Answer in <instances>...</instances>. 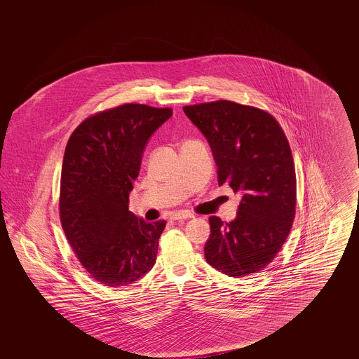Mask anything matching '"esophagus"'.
I'll list each match as a JSON object with an SVG mask.
<instances>
[{
    "label": "esophagus",
    "instance_id": "1",
    "mask_svg": "<svg viewBox=\"0 0 359 359\" xmlns=\"http://www.w3.org/2000/svg\"><path fill=\"white\" fill-rule=\"evenodd\" d=\"M188 218H192V214L186 212V211H177L171 215L172 221H180V219H188Z\"/></svg>",
    "mask_w": 359,
    "mask_h": 359
}]
</instances>
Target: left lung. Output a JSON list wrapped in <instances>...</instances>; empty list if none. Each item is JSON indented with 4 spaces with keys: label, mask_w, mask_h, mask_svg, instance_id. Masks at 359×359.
<instances>
[{
    "label": "left lung",
    "mask_w": 359,
    "mask_h": 359,
    "mask_svg": "<svg viewBox=\"0 0 359 359\" xmlns=\"http://www.w3.org/2000/svg\"><path fill=\"white\" fill-rule=\"evenodd\" d=\"M205 135L219 186L242 195L237 218L210 217L205 261L230 277L266 268L288 238L296 212V173L290 142L272 114L231 101L183 107Z\"/></svg>",
    "instance_id": "obj_1"
}]
</instances>
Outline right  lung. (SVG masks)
<instances>
[{"mask_svg": "<svg viewBox=\"0 0 359 359\" xmlns=\"http://www.w3.org/2000/svg\"><path fill=\"white\" fill-rule=\"evenodd\" d=\"M170 107L125 103L86 118L69 136L59 214L72 250L95 281L123 287L154 268L165 221L145 222L129 211L149 137Z\"/></svg>", "mask_w": 359, "mask_h": 359, "instance_id": "obj_1", "label": "right lung"}]
</instances>
